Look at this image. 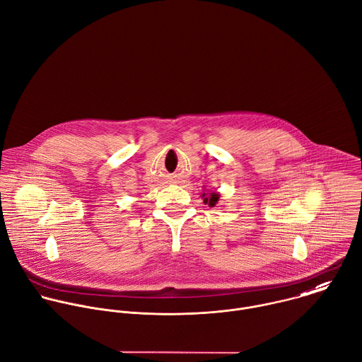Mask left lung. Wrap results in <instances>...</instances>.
Instances as JSON below:
<instances>
[{"mask_svg": "<svg viewBox=\"0 0 362 362\" xmlns=\"http://www.w3.org/2000/svg\"><path fill=\"white\" fill-rule=\"evenodd\" d=\"M203 197V203L204 204H209L210 207H214L220 199V194L217 192H210V193H203L202 194Z\"/></svg>", "mask_w": 362, "mask_h": 362, "instance_id": "left-lung-1", "label": "left lung"}]
</instances>
